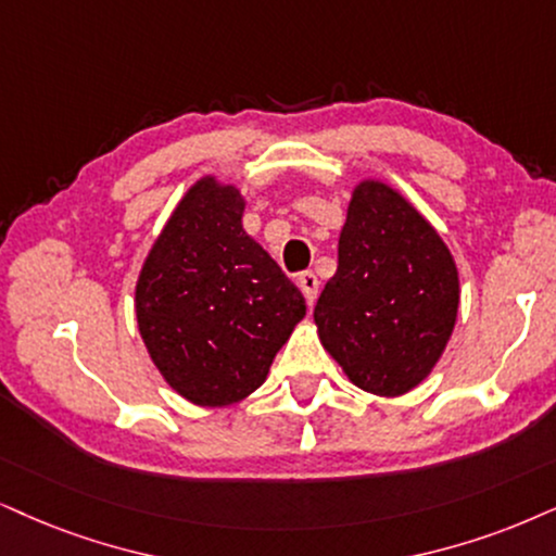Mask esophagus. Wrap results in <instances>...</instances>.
Returning <instances> with one entry per match:
<instances>
[{
  "label": "esophagus",
  "instance_id": "obj_1",
  "mask_svg": "<svg viewBox=\"0 0 556 556\" xmlns=\"http://www.w3.org/2000/svg\"><path fill=\"white\" fill-rule=\"evenodd\" d=\"M298 287L302 290V294H305L307 305H313L315 300H318V292H320V282L318 277H315L313 271H302L298 277Z\"/></svg>",
  "mask_w": 556,
  "mask_h": 556
}]
</instances>
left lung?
<instances>
[{"instance_id":"obj_1","label":"left lung","mask_w":556,"mask_h":556,"mask_svg":"<svg viewBox=\"0 0 556 556\" xmlns=\"http://www.w3.org/2000/svg\"><path fill=\"white\" fill-rule=\"evenodd\" d=\"M459 307V274L441 236L405 197L362 181L339 238V269L313 318L356 388L395 397L444 354Z\"/></svg>"}]
</instances>
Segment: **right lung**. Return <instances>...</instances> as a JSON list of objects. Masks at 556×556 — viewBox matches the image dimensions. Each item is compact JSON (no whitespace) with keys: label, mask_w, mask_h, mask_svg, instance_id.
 Instances as JSON below:
<instances>
[{"label":"right lung","mask_w":556,"mask_h":556,"mask_svg":"<svg viewBox=\"0 0 556 556\" xmlns=\"http://www.w3.org/2000/svg\"><path fill=\"white\" fill-rule=\"evenodd\" d=\"M236 187L200 179L153 243L136 315L153 364L205 407L262 388L277 351L305 318V298L241 226Z\"/></svg>","instance_id":"1"}]
</instances>
